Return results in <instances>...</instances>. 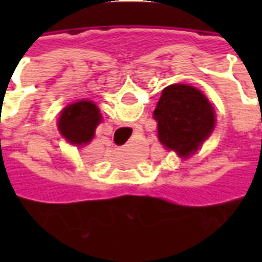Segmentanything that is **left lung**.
Wrapping results in <instances>:
<instances>
[{
	"instance_id": "left-lung-1",
	"label": "left lung",
	"mask_w": 262,
	"mask_h": 262,
	"mask_svg": "<svg viewBox=\"0 0 262 262\" xmlns=\"http://www.w3.org/2000/svg\"><path fill=\"white\" fill-rule=\"evenodd\" d=\"M158 137L163 147L189 158L211 136L215 110L207 96L187 84H172L163 90L154 111Z\"/></svg>"
}]
</instances>
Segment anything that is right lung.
Wrapping results in <instances>:
<instances>
[{"instance_id":"1","label":"right lung","mask_w":262,"mask_h":262,"mask_svg":"<svg viewBox=\"0 0 262 262\" xmlns=\"http://www.w3.org/2000/svg\"><path fill=\"white\" fill-rule=\"evenodd\" d=\"M102 121L98 106L91 100H79L61 111L58 129L73 145H84L94 139L95 129Z\"/></svg>"}]
</instances>
